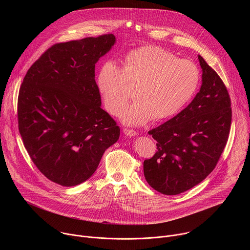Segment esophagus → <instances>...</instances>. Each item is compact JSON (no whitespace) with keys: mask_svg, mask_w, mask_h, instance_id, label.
I'll return each instance as SVG.
<instances>
[{"mask_svg":"<svg viewBox=\"0 0 250 250\" xmlns=\"http://www.w3.org/2000/svg\"><path fill=\"white\" fill-rule=\"evenodd\" d=\"M124 133H125V135H127V136H130V137L137 135V132H136L135 130L128 129V128H125V129H124Z\"/></svg>","mask_w":250,"mask_h":250,"instance_id":"34e87169","label":"esophagus"}]
</instances>
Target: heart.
I'll return each instance as SVG.
<instances>
[{"label":"heart","mask_w":250,"mask_h":250,"mask_svg":"<svg viewBox=\"0 0 250 250\" xmlns=\"http://www.w3.org/2000/svg\"><path fill=\"white\" fill-rule=\"evenodd\" d=\"M200 71L188 59L158 46H144L128 52L122 68L105 61L98 74L97 86L105 109L116 115L131 98L136 101L124 108L119 118L126 125L160 122L180 113L195 96Z\"/></svg>","instance_id":"b5f03b06"}]
</instances>
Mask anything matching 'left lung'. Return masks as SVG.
Instances as JSON below:
<instances>
[{
	"instance_id": "left-lung-1",
	"label": "left lung",
	"mask_w": 250,
	"mask_h": 250,
	"mask_svg": "<svg viewBox=\"0 0 250 250\" xmlns=\"http://www.w3.org/2000/svg\"><path fill=\"white\" fill-rule=\"evenodd\" d=\"M202 85L193 101L171 120L148 131L157 151L144 162L147 183L164 195H178L201 183L225 149L231 124L228 90L201 55Z\"/></svg>"
}]
</instances>
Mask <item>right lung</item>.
Instances as JSON below:
<instances>
[{
	"mask_svg": "<svg viewBox=\"0 0 250 250\" xmlns=\"http://www.w3.org/2000/svg\"><path fill=\"white\" fill-rule=\"evenodd\" d=\"M116 43L114 34L58 43L28 69L18 100L19 129L32 162L64 187L94 174L120 137L101 105L95 64Z\"/></svg>",
	"mask_w": 250,
	"mask_h": 250,
	"instance_id": "obj_1",
	"label": "right lung"
}]
</instances>
